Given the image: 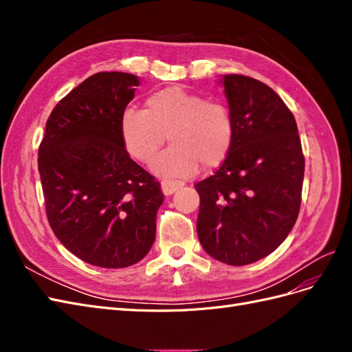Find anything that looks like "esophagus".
<instances>
[{
    "label": "esophagus",
    "mask_w": 352,
    "mask_h": 352,
    "mask_svg": "<svg viewBox=\"0 0 352 352\" xmlns=\"http://www.w3.org/2000/svg\"><path fill=\"white\" fill-rule=\"evenodd\" d=\"M184 186L182 182H175V180H163L162 182V190L164 195H173L176 190H179L180 188Z\"/></svg>",
    "instance_id": "obj_1"
}]
</instances>
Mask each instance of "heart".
<instances>
[{
  "mask_svg": "<svg viewBox=\"0 0 352 352\" xmlns=\"http://www.w3.org/2000/svg\"><path fill=\"white\" fill-rule=\"evenodd\" d=\"M120 135L127 153L142 163L150 162L167 136L172 146L154 158L153 172L189 177L198 164L210 170L225 162L235 141V122L223 102L170 87L151 94L145 110H126Z\"/></svg>",
  "mask_w": 352,
  "mask_h": 352,
  "instance_id": "obj_1",
  "label": "heart"
}]
</instances>
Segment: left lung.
Listing matches in <instances>:
<instances>
[{"label":"left lung","instance_id":"1","mask_svg":"<svg viewBox=\"0 0 352 352\" xmlns=\"http://www.w3.org/2000/svg\"><path fill=\"white\" fill-rule=\"evenodd\" d=\"M235 122V141L217 172L195 185L198 239L229 265L267 257L289 235L301 206L304 155L294 114L263 82L219 80Z\"/></svg>","mask_w":352,"mask_h":352}]
</instances>
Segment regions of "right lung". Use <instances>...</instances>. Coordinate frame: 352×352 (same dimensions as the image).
<instances>
[{"instance_id":"add662e5","label":"right lung","mask_w":352,"mask_h":352,"mask_svg":"<svg viewBox=\"0 0 352 352\" xmlns=\"http://www.w3.org/2000/svg\"><path fill=\"white\" fill-rule=\"evenodd\" d=\"M140 83L131 73L92 74L56 105L39 146L50 226L72 254L97 267H129L155 239L163 192L120 135Z\"/></svg>"}]
</instances>
